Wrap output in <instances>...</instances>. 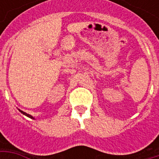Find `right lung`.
Instances as JSON below:
<instances>
[{
	"instance_id": "obj_1",
	"label": "right lung",
	"mask_w": 159,
	"mask_h": 159,
	"mask_svg": "<svg viewBox=\"0 0 159 159\" xmlns=\"http://www.w3.org/2000/svg\"><path fill=\"white\" fill-rule=\"evenodd\" d=\"M19 111H20V112H21V113H22V114H24V115H25L26 117H30V118H31V119H35V117H33V116H31V115H30V114L26 113V112H25V111H21V110H20V109H19Z\"/></svg>"
}]
</instances>
